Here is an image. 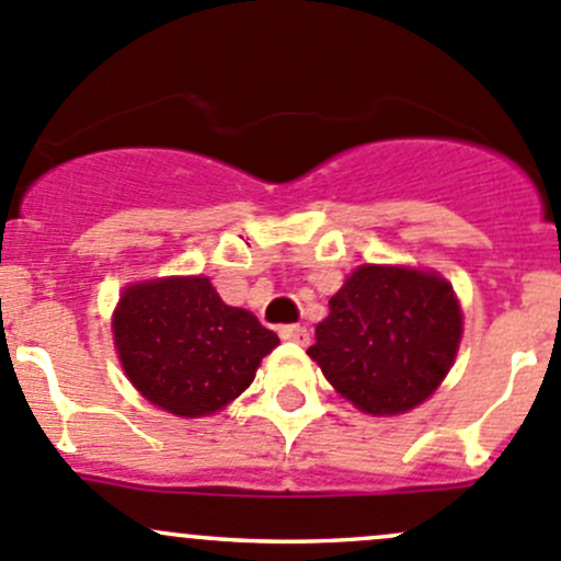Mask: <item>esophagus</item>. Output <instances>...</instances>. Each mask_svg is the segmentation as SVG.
I'll return each instance as SVG.
<instances>
[{
  "label": "esophagus",
  "mask_w": 561,
  "mask_h": 561,
  "mask_svg": "<svg viewBox=\"0 0 561 561\" xmlns=\"http://www.w3.org/2000/svg\"><path fill=\"white\" fill-rule=\"evenodd\" d=\"M279 336L285 339V342H296V344L309 342V331L304 325H282Z\"/></svg>",
  "instance_id": "34e87169"
}]
</instances>
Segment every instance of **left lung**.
<instances>
[{"label": "left lung", "mask_w": 561, "mask_h": 561, "mask_svg": "<svg viewBox=\"0 0 561 561\" xmlns=\"http://www.w3.org/2000/svg\"><path fill=\"white\" fill-rule=\"evenodd\" d=\"M328 307L307 353L369 415H401L423 404L454 366L461 307L434 271L360 265Z\"/></svg>", "instance_id": "1"}]
</instances>
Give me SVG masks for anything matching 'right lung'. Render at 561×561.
Segmentation results:
<instances>
[{
    "label": "right lung",
    "mask_w": 561,
    "mask_h": 561,
    "mask_svg": "<svg viewBox=\"0 0 561 561\" xmlns=\"http://www.w3.org/2000/svg\"><path fill=\"white\" fill-rule=\"evenodd\" d=\"M113 342L144 399L171 415L203 417L244 393L279 336L228 307L208 276H168L122 293Z\"/></svg>",
    "instance_id": "1"
}]
</instances>
